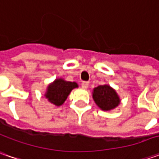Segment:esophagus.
<instances>
[{"label":"esophagus","instance_id":"1","mask_svg":"<svg viewBox=\"0 0 159 159\" xmlns=\"http://www.w3.org/2000/svg\"><path fill=\"white\" fill-rule=\"evenodd\" d=\"M81 88L82 89H88L89 88V82L88 81H83L82 83H81Z\"/></svg>","mask_w":159,"mask_h":159}]
</instances>
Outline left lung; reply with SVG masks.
Segmentation results:
<instances>
[{"mask_svg":"<svg viewBox=\"0 0 159 159\" xmlns=\"http://www.w3.org/2000/svg\"><path fill=\"white\" fill-rule=\"evenodd\" d=\"M93 99L96 105L102 111H111L115 109L120 102L117 92L109 85L98 86L94 89Z\"/></svg>","mask_w":159,"mask_h":159,"instance_id":"obj_1","label":"left lung"}]
</instances>
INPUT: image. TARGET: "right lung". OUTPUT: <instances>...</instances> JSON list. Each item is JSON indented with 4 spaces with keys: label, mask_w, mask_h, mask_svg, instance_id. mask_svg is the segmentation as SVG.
Wrapping results in <instances>:
<instances>
[{
    "label": "right lung",
    "mask_w": 159,
    "mask_h": 159,
    "mask_svg": "<svg viewBox=\"0 0 159 159\" xmlns=\"http://www.w3.org/2000/svg\"><path fill=\"white\" fill-rule=\"evenodd\" d=\"M76 88H78L76 82L66 81L63 79H57L54 82L48 85L45 93V97L56 106H60L67 99L70 91Z\"/></svg>",
    "instance_id": "1"
}]
</instances>
